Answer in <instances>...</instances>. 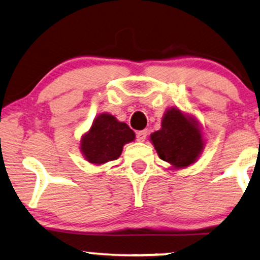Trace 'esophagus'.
Here are the masks:
<instances>
[{"instance_id":"34e87169","label":"esophagus","mask_w":260,"mask_h":260,"mask_svg":"<svg viewBox=\"0 0 260 260\" xmlns=\"http://www.w3.org/2000/svg\"><path fill=\"white\" fill-rule=\"evenodd\" d=\"M146 137H147V131H139V132H137V139L138 141H140V143L145 141Z\"/></svg>"}]
</instances>
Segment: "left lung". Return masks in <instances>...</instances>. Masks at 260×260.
Returning <instances> with one entry per match:
<instances>
[{"label": "left lung", "mask_w": 260, "mask_h": 260, "mask_svg": "<svg viewBox=\"0 0 260 260\" xmlns=\"http://www.w3.org/2000/svg\"><path fill=\"white\" fill-rule=\"evenodd\" d=\"M150 140L159 158L172 169H183L194 164L205 147V139L194 115L176 107L166 110L160 129L151 133Z\"/></svg>", "instance_id": "obj_1"}]
</instances>
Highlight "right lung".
<instances>
[{
  "mask_svg": "<svg viewBox=\"0 0 260 260\" xmlns=\"http://www.w3.org/2000/svg\"><path fill=\"white\" fill-rule=\"evenodd\" d=\"M134 139L136 133L127 123L120 122L114 115L102 113L81 137L80 151L88 163L102 166L119 158L123 146Z\"/></svg>",
  "mask_w": 260,
  "mask_h": 260,
  "instance_id": "1",
  "label": "right lung"
}]
</instances>
